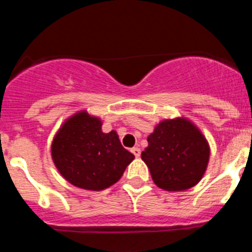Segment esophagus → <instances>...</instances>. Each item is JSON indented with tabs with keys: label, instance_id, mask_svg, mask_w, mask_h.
Listing matches in <instances>:
<instances>
[{
	"label": "esophagus",
	"instance_id": "1",
	"mask_svg": "<svg viewBox=\"0 0 252 252\" xmlns=\"http://www.w3.org/2000/svg\"><path fill=\"white\" fill-rule=\"evenodd\" d=\"M131 153H132L136 158H139L140 155H141V150H140L139 148H132V149H131Z\"/></svg>",
	"mask_w": 252,
	"mask_h": 252
}]
</instances>
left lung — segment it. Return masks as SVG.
<instances>
[{
	"label": "left lung",
	"mask_w": 252,
	"mask_h": 252,
	"mask_svg": "<svg viewBox=\"0 0 252 252\" xmlns=\"http://www.w3.org/2000/svg\"><path fill=\"white\" fill-rule=\"evenodd\" d=\"M141 153L154 183L165 190H186L202 179L209 159L206 137L186 119L165 120L148 137Z\"/></svg>",
	"instance_id": "8db88e82"
}]
</instances>
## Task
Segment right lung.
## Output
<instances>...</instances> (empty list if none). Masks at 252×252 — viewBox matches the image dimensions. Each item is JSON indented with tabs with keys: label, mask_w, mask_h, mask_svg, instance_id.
I'll use <instances>...</instances> for the list:
<instances>
[{
	"label": "right lung",
	"mask_w": 252,
	"mask_h": 252,
	"mask_svg": "<svg viewBox=\"0 0 252 252\" xmlns=\"http://www.w3.org/2000/svg\"><path fill=\"white\" fill-rule=\"evenodd\" d=\"M101 126L97 117L79 112L66 120L51 145L59 173L78 188H108L135 158L121 145L115 131L103 133Z\"/></svg>",
	"instance_id": "1"
}]
</instances>
